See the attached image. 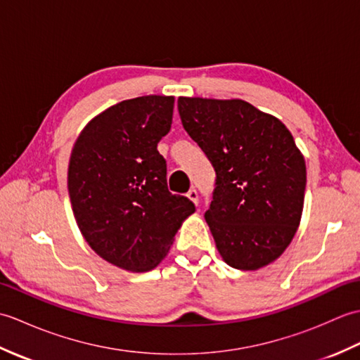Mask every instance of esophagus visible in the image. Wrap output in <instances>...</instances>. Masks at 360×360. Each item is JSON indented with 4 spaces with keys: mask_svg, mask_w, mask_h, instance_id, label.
<instances>
[{
    "mask_svg": "<svg viewBox=\"0 0 360 360\" xmlns=\"http://www.w3.org/2000/svg\"><path fill=\"white\" fill-rule=\"evenodd\" d=\"M187 198H188V200L192 201L193 204H196V205H198V192H196L195 188H190V190H188Z\"/></svg>",
    "mask_w": 360,
    "mask_h": 360,
    "instance_id": "34e87169",
    "label": "esophagus"
}]
</instances>
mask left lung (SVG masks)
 Instances as JSON below:
<instances>
[{"label":"left lung","mask_w":360,"mask_h":360,"mask_svg":"<svg viewBox=\"0 0 360 360\" xmlns=\"http://www.w3.org/2000/svg\"><path fill=\"white\" fill-rule=\"evenodd\" d=\"M188 136L217 172L205 221L224 262L257 271L275 262L300 226L307 165L281 120L241 98L179 97Z\"/></svg>","instance_id":"1"}]
</instances>
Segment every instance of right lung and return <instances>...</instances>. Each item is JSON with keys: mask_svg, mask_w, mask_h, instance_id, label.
Listing matches in <instances>:
<instances>
[{"mask_svg": "<svg viewBox=\"0 0 360 360\" xmlns=\"http://www.w3.org/2000/svg\"><path fill=\"white\" fill-rule=\"evenodd\" d=\"M173 105V96L155 94L112 105L88 122L71 151L68 192L83 238L129 272L155 269L195 212L188 198L168 192L158 151Z\"/></svg>", "mask_w": 360, "mask_h": 360, "instance_id": "add662e5", "label": "right lung"}]
</instances>
